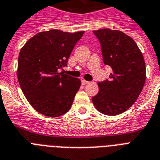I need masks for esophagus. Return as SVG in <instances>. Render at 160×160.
I'll use <instances>...</instances> for the list:
<instances>
[{"label": "esophagus", "mask_w": 160, "mask_h": 160, "mask_svg": "<svg viewBox=\"0 0 160 160\" xmlns=\"http://www.w3.org/2000/svg\"><path fill=\"white\" fill-rule=\"evenodd\" d=\"M81 83H82V84H88V81H87V80H84V79H81Z\"/></svg>", "instance_id": "esophagus-1"}]
</instances>
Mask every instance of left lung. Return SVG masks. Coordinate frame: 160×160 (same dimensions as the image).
<instances>
[{
  "instance_id": "left-lung-1",
  "label": "left lung",
  "mask_w": 160,
  "mask_h": 160,
  "mask_svg": "<svg viewBox=\"0 0 160 160\" xmlns=\"http://www.w3.org/2000/svg\"><path fill=\"white\" fill-rule=\"evenodd\" d=\"M101 43L102 60L111 67L109 80L98 82L92 101L99 112L115 116L134 104L143 89L146 70L143 55L132 38L122 31H93Z\"/></svg>"
}]
</instances>
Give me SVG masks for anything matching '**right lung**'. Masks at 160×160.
<instances>
[{
  "label": "right lung",
  "mask_w": 160,
  "mask_h": 160,
  "mask_svg": "<svg viewBox=\"0 0 160 160\" xmlns=\"http://www.w3.org/2000/svg\"><path fill=\"white\" fill-rule=\"evenodd\" d=\"M84 31L58 29L35 34L22 47L17 77L22 92L39 113L58 118L71 108L80 87V79L59 73Z\"/></svg>",
  "instance_id": "add662e5"
}]
</instances>
